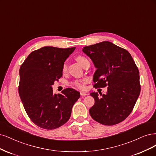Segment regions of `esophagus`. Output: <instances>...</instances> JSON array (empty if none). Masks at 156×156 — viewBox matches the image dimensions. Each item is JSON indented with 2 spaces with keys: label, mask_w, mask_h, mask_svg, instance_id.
I'll use <instances>...</instances> for the list:
<instances>
[{
  "label": "esophagus",
  "mask_w": 156,
  "mask_h": 156,
  "mask_svg": "<svg viewBox=\"0 0 156 156\" xmlns=\"http://www.w3.org/2000/svg\"><path fill=\"white\" fill-rule=\"evenodd\" d=\"M87 94L86 93H85V92H83V91H80V95H81L82 97H83V96H86Z\"/></svg>",
  "instance_id": "obj_1"
}]
</instances>
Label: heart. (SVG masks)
<instances>
[{"mask_svg":"<svg viewBox=\"0 0 156 156\" xmlns=\"http://www.w3.org/2000/svg\"><path fill=\"white\" fill-rule=\"evenodd\" d=\"M76 61L82 65V67H83L87 63L89 62V60L83 56H78L76 58ZM67 65L66 62H65L63 65V67H62V72L63 73H65L67 71ZM85 82H86V80H74L73 82H72L71 84L75 87H77L78 89H83V83Z\"/></svg>","mask_w":156,"mask_h":156,"instance_id":"1","label":"heart"}]
</instances>
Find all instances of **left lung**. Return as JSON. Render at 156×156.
<instances>
[{
  "label": "left lung",
  "instance_id": "8db88e82",
  "mask_svg": "<svg viewBox=\"0 0 156 156\" xmlns=\"http://www.w3.org/2000/svg\"><path fill=\"white\" fill-rule=\"evenodd\" d=\"M82 51L97 68L93 76L94 87L108 86L105 94H90L94 99L90 115L104 125L121 122L132 113L140 94L137 65L126 50L109 41L85 47Z\"/></svg>",
  "mask_w": 156,
  "mask_h": 156
}]
</instances>
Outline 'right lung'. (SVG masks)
I'll use <instances>...</instances> for the list:
<instances>
[{"instance_id":"right-lung-1","label":"right lung","mask_w":156,"mask_h":156,"mask_svg":"<svg viewBox=\"0 0 156 156\" xmlns=\"http://www.w3.org/2000/svg\"><path fill=\"white\" fill-rule=\"evenodd\" d=\"M75 48L42 47L30 54L20 67L19 96L28 116L40 128L54 129L66 123L80 98L74 89L57 94L52 87L62 76L63 65Z\"/></svg>"}]
</instances>
